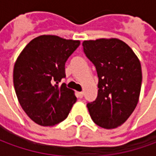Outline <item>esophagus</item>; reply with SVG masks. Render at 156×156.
<instances>
[{
	"label": "esophagus",
	"mask_w": 156,
	"mask_h": 156,
	"mask_svg": "<svg viewBox=\"0 0 156 156\" xmlns=\"http://www.w3.org/2000/svg\"><path fill=\"white\" fill-rule=\"evenodd\" d=\"M77 97H78V98H83V92H77Z\"/></svg>",
	"instance_id": "obj_1"
}]
</instances>
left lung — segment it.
Returning <instances> with one entry per match:
<instances>
[{"label": "left lung", "mask_w": 156, "mask_h": 156, "mask_svg": "<svg viewBox=\"0 0 156 156\" xmlns=\"http://www.w3.org/2000/svg\"><path fill=\"white\" fill-rule=\"evenodd\" d=\"M82 46L98 77L96 100L87 105L90 115L103 128H116L137 105L142 84L140 61L127 44L117 38L84 41Z\"/></svg>", "instance_id": "left-lung-1"}]
</instances>
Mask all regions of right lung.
<instances>
[{
  "label": "right lung",
  "mask_w": 156,
  "mask_h": 156,
  "mask_svg": "<svg viewBox=\"0 0 156 156\" xmlns=\"http://www.w3.org/2000/svg\"><path fill=\"white\" fill-rule=\"evenodd\" d=\"M80 41L40 35L27 44L16 60L13 84L23 111L36 124L51 126L68 116L76 102L75 92L59 86L65 63Z\"/></svg>",
  "instance_id": "1"
}]
</instances>
